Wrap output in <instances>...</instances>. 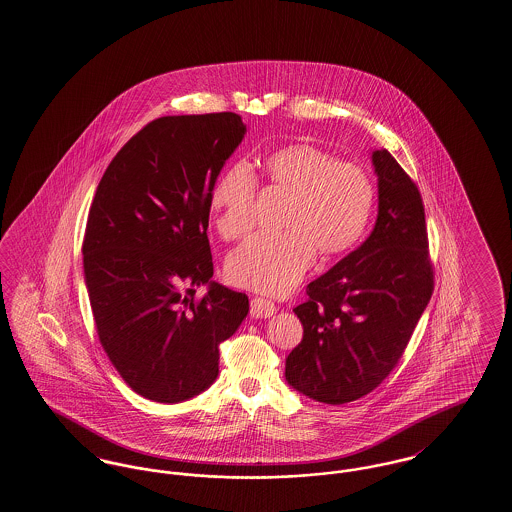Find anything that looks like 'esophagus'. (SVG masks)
<instances>
[{"label":"esophagus","mask_w":512,"mask_h":512,"mask_svg":"<svg viewBox=\"0 0 512 512\" xmlns=\"http://www.w3.org/2000/svg\"><path fill=\"white\" fill-rule=\"evenodd\" d=\"M277 312V307L273 301L263 299V297H252L250 299V316L252 318H269Z\"/></svg>","instance_id":"1"}]
</instances>
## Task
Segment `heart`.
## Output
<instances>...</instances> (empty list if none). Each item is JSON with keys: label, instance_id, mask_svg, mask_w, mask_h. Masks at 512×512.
I'll return each instance as SVG.
<instances>
[{"label": "heart", "instance_id": "obj_1", "mask_svg": "<svg viewBox=\"0 0 512 512\" xmlns=\"http://www.w3.org/2000/svg\"><path fill=\"white\" fill-rule=\"evenodd\" d=\"M265 189L284 194L273 235H254L230 252L226 277L263 293H286L305 277L314 252L333 258L353 249L365 234L374 187L365 170L338 161L308 144H293L263 161ZM258 179L249 164L226 168L209 192V207L220 237L234 241L250 232Z\"/></svg>", "mask_w": 512, "mask_h": 512}]
</instances>
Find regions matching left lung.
I'll list each match as a JSON object with an SVG mask.
<instances>
[{"label": "left lung", "instance_id": "left-lung-1", "mask_svg": "<svg viewBox=\"0 0 512 512\" xmlns=\"http://www.w3.org/2000/svg\"><path fill=\"white\" fill-rule=\"evenodd\" d=\"M380 211L370 237L307 286L286 380L323 404L372 393L402 359L434 292L421 192L387 149L372 153Z\"/></svg>", "mask_w": 512, "mask_h": 512}]
</instances>
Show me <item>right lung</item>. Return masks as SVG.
Returning <instances> with one entry per match:
<instances>
[{
  "label": "right lung",
  "mask_w": 512,
  "mask_h": 512,
  "mask_svg": "<svg viewBox=\"0 0 512 512\" xmlns=\"http://www.w3.org/2000/svg\"><path fill=\"white\" fill-rule=\"evenodd\" d=\"M247 127L234 112L164 116L108 164L89 207L84 275L99 342L134 393L176 404L219 374L249 297L213 277L209 192ZM209 283L202 298L194 285Z\"/></svg>",
  "instance_id": "1"
}]
</instances>
